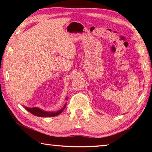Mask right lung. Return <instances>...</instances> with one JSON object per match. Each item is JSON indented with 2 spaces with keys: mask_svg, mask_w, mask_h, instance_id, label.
<instances>
[{
  "mask_svg": "<svg viewBox=\"0 0 152 152\" xmlns=\"http://www.w3.org/2000/svg\"><path fill=\"white\" fill-rule=\"evenodd\" d=\"M67 99V98H66ZM66 105L63 107L62 109H61L58 111L56 112H46L43 110L42 109H39V108L37 107H34V108H28L25 107V109H26L27 111H29V113H31V114L35 115V116L37 117H55L56 115H58L59 114L62 112V110L64 109V108L66 107Z\"/></svg>",
  "mask_w": 152,
  "mask_h": 152,
  "instance_id": "obj_1",
  "label": "right lung"
}]
</instances>
